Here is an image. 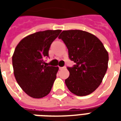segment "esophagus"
<instances>
[{"label":"esophagus","mask_w":121,"mask_h":121,"mask_svg":"<svg viewBox=\"0 0 121 121\" xmlns=\"http://www.w3.org/2000/svg\"><path fill=\"white\" fill-rule=\"evenodd\" d=\"M63 68H65V67H59V69H63Z\"/></svg>","instance_id":"1"}]
</instances>
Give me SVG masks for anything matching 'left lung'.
I'll use <instances>...</instances> for the list:
<instances>
[{
	"mask_svg": "<svg viewBox=\"0 0 121 121\" xmlns=\"http://www.w3.org/2000/svg\"><path fill=\"white\" fill-rule=\"evenodd\" d=\"M67 46L69 57L76 65L67 67L65 80L69 90L77 96L92 93L106 73L109 56L103 43L91 33L80 30H63L59 36Z\"/></svg>",
	"mask_w": 121,
	"mask_h": 121,
	"instance_id": "8db88e82",
	"label": "left lung"
}]
</instances>
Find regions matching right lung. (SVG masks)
Wrapping results in <instances>:
<instances>
[{
    "instance_id": "obj_1",
    "label": "right lung",
    "mask_w": 121,
    "mask_h": 121,
    "mask_svg": "<svg viewBox=\"0 0 121 121\" xmlns=\"http://www.w3.org/2000/svg\"><path fill=\"white\" fill-rule=\"evenodd\" d=\"M61 30H45L28 35L21 40L12 56L16 81L28 96L41 99L51 91L58 67L48 66L44 58Z\"/></svg>"
}]
</instances>
